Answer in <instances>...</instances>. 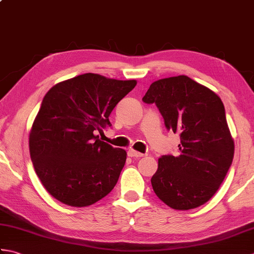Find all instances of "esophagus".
Listing matches in <instances>:
<instances>
[{"label": "esophagus", "mask_w": 254, "mask_h": 254, "mask_svg": "<svg viewBox=\"0 0 254 254\" xmlns=\"http://www.w3.org/2000/svg\"><path fill=\"white\" fill-rule=\"evenodd\" d=\"M127 155L130 156V157H143V156H145V154L139 153L137 150H134L132 148L127 150Z\"/></svg>", "instance_id": "obj_1"}]
</instances>
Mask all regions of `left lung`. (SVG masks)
<instances>
[{
	"label": "left lung",
	"mask_w": 254,
	"mask_h": 254,
	"mask_svg": "<svg viewBox=\"0 0 254 254\" xmlns=\"http://www.w3.org/2000/svg\"><path fill=\"white\" fill-rule=\"evenodd\" d=\"M156 104L168 130L180 134L179 152L158 159L152 187L174 209L196 208L217 192L233 163L235 143L222 99L186 75L158 79L143 97Z\"/></svg>",
	"instance_id": "1"
}]
</instances>
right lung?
<instances>
[{
	"label": "right lung",
	"instance_id": "1",
	"mask_svg": "<svg viewBox=\"0 0 254 254\" xmlns=\"http://www.w3.org/2000/svg\"><path fill=\"white\" fill-rule=\"evenodd\" d=\"M136 83L86 73L46 94L29 133V152L42 186L58 201L89 206L115 188L127 152L96 132L110 126L113 108Z\"/></svg>",
	"mask_w": 254,
	"mask_h": 254
}]
</instances>
